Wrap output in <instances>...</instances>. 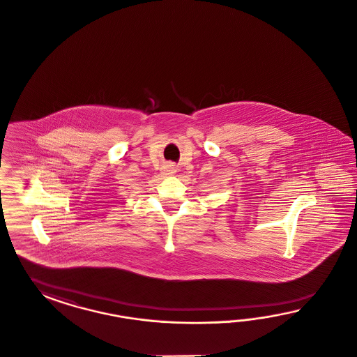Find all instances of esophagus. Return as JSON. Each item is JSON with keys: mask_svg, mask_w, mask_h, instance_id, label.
<instances>
[{"mask_svg": "<svg viewBox=\"0 0 357 357\" xmlns=\"http://www.w3.org/2000/svg\"><path fill=\"white\" fill-rule=\"evenodd\" d=\"M172 172H175V167H172Z\"/></svg>", "mask_w": 357, "mask_h": 357, "instance_id": "esophagus-1", "label": "esophagus"}]
</instances>
